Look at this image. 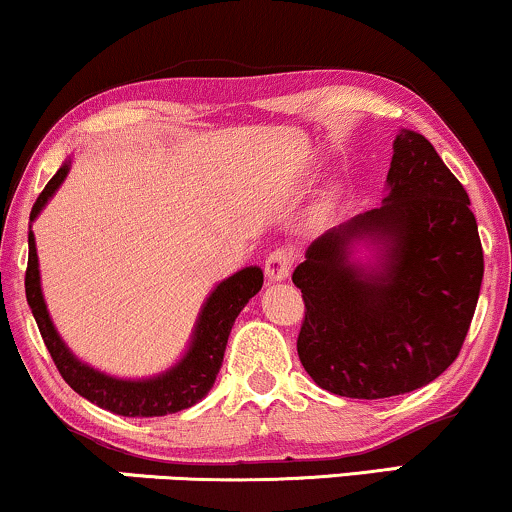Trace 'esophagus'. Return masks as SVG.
Returning a JSON list of instances; mask_svg holds the SVG:
<instances>
[{
	"mask_svg": "<svg viewBox=\"0 0 512 512\" xmlns=\"http://www.w3.org/2000/svg\"><path fill=\"white\" fill-rule=\"evenodd\" d=\"M294 251L292 249H275L266 256V278L270 282L285 280L292 273Z\"/></svg>",
	"mask_w": 512,
	"mask_h": 512,
	"instance_id": "1",
	"label": "esophagus"
}]
</instances>
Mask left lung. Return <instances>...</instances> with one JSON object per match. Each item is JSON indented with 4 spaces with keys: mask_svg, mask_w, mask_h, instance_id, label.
Listing matches in <instances>:
<instances>
[{
    "mask_svg": "<svg viewBox=\"0 0 512 512\" xmlns=\"http://www.w3.org/2000/svg\"><path fill=\"white\" fill-rule=\"evenodd\" d=\"M482 278L467 191L422 134L400 129L381 206L323 232L292 273L306 374L357 400L426 386L458 357Z\"/></svg>",
    "mask_w": 512,
    "mask_h": 512,
    "instance_id": "1",
    "label": "left lung"
}]
</instances>
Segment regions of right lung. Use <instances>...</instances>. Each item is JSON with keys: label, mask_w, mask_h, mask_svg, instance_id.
Returning <instances> with one entry per match:
<instances>
[{"label": "right lung", "mask_w": 512, "mask_h": 512, "mask_svg": "<svg viewBox=\"0 0 512 512\" xmlns=\"http://www.w3.org/2000/svg\"><path fill=\"white\" fill-rule=\"evenodd\" d=\"M69 170L71 160H66L42 189L38 201H35L33 210H30V222H35L42 208L57 194ZM261 285L263 270L258 266H246L230 275V278L218 282L206 297V302H203L201 311H198L189 345L170 369L146 378H119L78 359L62 340L59 330L54 328L40 285L35 234L33 230L28 232L26 299L59 374L81 398L90 400L102 410L122 414V417H165V414L182 412L206 398L222 366L234 318L249 304V299L258 294Z\"/></svg>", "instance_id": "right-lung-1"}]
</instances>
